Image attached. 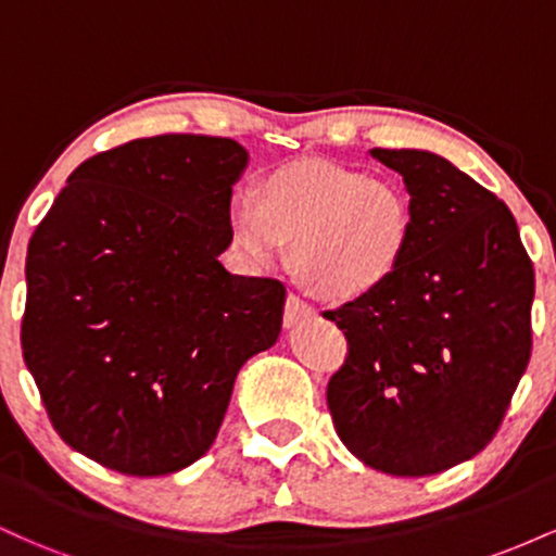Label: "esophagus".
Segmentation results:
<instances>
[{
    "label": "esophagus",
    "mask_w": 556,
    "mask_h": 556,
    "mask_svg": "<svg viewBox=\"0 0 556 556\" xmlns=\"http://www.w3.org/2000/svg\"><path fill=\"white\" fill-rule=\"evenodd\" d=\"M314 311H311V305H305L303 300L295 298V295H287L285 300V311H282V324L287 329L295 327L298 321H303L305 316H311Z\"/></svg>",
    "instance_id": "1"
}]
</instances>
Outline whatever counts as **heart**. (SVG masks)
<instances>
[{"instance_id":"heart-1","label":"heart","mask_w":556,"mask_h":556,"mask_svg":"<svg viewBox=\"0 0 556 556\" xmlns=\"http://www.w3.org/2000/svg\"><path fill=\"white\" fill-rule=\"evenodd\" d=\"M227 227L242 264L269 269L290 242L292 277L311 295L358 303L402 269L416 212L397 180L324 159H300L266 172L256 198L232 195Z\"/></svg>"}]
</instances>
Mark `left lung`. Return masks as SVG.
Masks as SVG:
<instances>
[{"label":"left lung","instance_id":"left-lung-1","mask_svg":"<svg viewBox=\"0 0 556 556\" xmlns=\"http://www.w3.org/2000/svg\"><path fill=\"white\" fill-rule=\"evenodd\" d=\"M413 198V245L392 282L327 311L348 355L327 384L340 439L392 476L470 460L500 431L531 361L533 264L491 190L429 151L374 149Z\"/></svg>","mask_w":556,"mask_h":556}]
</instances>
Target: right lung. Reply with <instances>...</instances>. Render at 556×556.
<instances>
[{
	"mask_svg": "<svg viewBox=\"0 0 556 556\" xmlns=\"http://www.w3.org/2000/svg\"><path fill=\"white\" fill-rule=\"evenodd\" d=\"M238 140L138 138L80 164L30 235L23 361L54 431L125 476L206 455L235 376L282 329L285 285L219 264Z\"/></svg>",
	"mask_w": 556,
	"mask_h": 556,
	"instance_id": "add662e5",
	"label": "right lung"
}]
</instances>
